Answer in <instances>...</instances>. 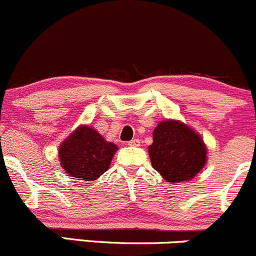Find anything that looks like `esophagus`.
<instances>
[{
	"mask_svg": "<svg viewBox=\"0 0 256 256\" xmlns=\"http://www.w3.org/2000/svg\"><path fill=\"white\" fill-rule=\"evenodd\" d=\"M128 146H131V147H138V146H140V140H137V138L131 140V141L128 142Z\"/></svg>",
	"mask_w": 256,
	"mask_h": 256,
	"instance_id": "obj_1",
	"label": "esophagus"
}]
</instances>
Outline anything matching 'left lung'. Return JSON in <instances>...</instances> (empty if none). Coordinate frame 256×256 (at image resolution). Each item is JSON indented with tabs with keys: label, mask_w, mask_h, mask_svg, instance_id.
I'll return each mask as SVG.
<instances>
[{
	"label": "left lung",
	"mask_w": 256,
	"mask_h": 256,
	"mask_svg": "<svg viewBox=\"0 0 256 256\" xmlns=\"http://www.w3.org/2000/svg\"><path fill=\"white\" fill-rule=\"evenodd\" d=\"M148 154L153 168L172 184L194 179L207 163L202 137L180 120L158 122Z\"/></svg>",
	"instance_id": "obj_1"
}]
</instances>
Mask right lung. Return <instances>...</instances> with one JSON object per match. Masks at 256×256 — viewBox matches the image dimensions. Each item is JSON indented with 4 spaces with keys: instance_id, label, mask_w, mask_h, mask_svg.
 <instances>
[{
    "instance_id": "obj_1",
    "label": "right lung",
    "mask_w": 256,
    "mask_h": 256,
    "mask_svg": "<svg viewBox=\"0 0 256 256\" xmlns=\"http://www.w3.org/2000/svg\"><path fill=\"white\" fill-rule=\"evenodd\" d=\"M118 150L92 126L80 125L58 146V160L71 179L90 182L109 169Z\"/></svg>"
}]
</instances>
